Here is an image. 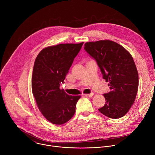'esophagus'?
Wrapping results in <instances>:
<instances>
[{"instance_id": "34e87169", "label": "esophagus", "mask_w": 155, "mask_h": 155, "mask_svg": "<svg viewBox=\"0 0 155 155\" xmlns=\"http://www.w3.org/2000/svg\"><path fill=\"white\" fill-rule=\"evenodd\" d=\"M93 95H94L93 93H91L90 94H84V96H86V97H92Z\"/></svg>"}]
</instances>
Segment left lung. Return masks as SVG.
Returning a JSON list of instances; mask_svg holds the SVG:
<instances>
[{"mask_svg":"<svg viewBox=\"0 0 155 155\" xmlns=\"http://www.w3.org/2000/svg\"><path fill=\"white\" fill-rule=\"evenodd\" d=\"M84 50L94 58L110 91L104 94L105 105L99 111L110 118L124 116L133 105L139 75L130 54L118 43L108 40L86 42Z\"/></svg>","mask_w":155,"mask_h":155,"instance_id":"8db88e82","label":"left lung"}]
</instances>
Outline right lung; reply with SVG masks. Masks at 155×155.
I'll list each match as a JSON object with an SVG mask.
<instances>
[{
    "label": "right lung",
    "instance_id": "right-lung-1",
    "mask_svg": "<svg viewBox=\"0 0 155 155\" xmlns=\"http://www.w3.org/2000/svg\"><path fill=\"white\" fill-rule=\"evenodd\" d=\"M83 42L64 43L43 49L37 55L32 78V94L43 117L54 124L70 120L80 96H69L59 86L64 83Z\"/></svg>",
    "mask_w": 155,
    "mask_h": 155
}]
</instances>
